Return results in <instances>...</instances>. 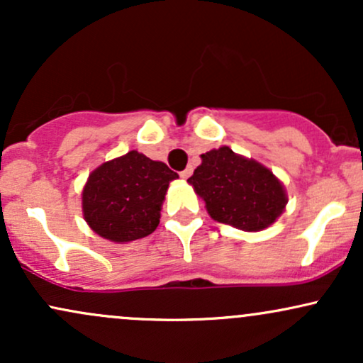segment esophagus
<instances>
[{
    "mask_svg": "<svg viewBox=\"0 0 363 363\" xmlns=\"http://www.w3.org/2000/svg\"><path fill=\"white\" fill-rule=\"evenodd\" d=\"M191 174H193V169L187 167V169H184V170H182V172H181V177H182V179H189Z\"/></svg>",
    "mask_w": 363,
    "mask_h": 363,
    "instance_id": "1",
    "label": "esophagus"
}]
</instances>
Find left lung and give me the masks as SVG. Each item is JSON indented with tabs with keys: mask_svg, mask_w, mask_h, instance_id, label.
Returning <instances> with one entry per match:
<instances>
[{
	"mask_svg": "<svg viewBox=\"0 0 363 363\" xmlns=\"http://www.w3.org/2000/svg\"><path fill=\"white\" fill-rule=\"evenodd\" d=\"M215 222L244 232L268 228L285 211V186L266 165L232 152L213 148L201 155V165L187 179Z\"/></svg>",
	"mask_w": 363,
	"mask_h": 363,
	"instance_id": "1",
	"label": "left lung"
}]
</instances>
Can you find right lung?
Returning a JSON list of instances; mask_svg holds the SVG:
<instances>
[{
  "label": "right lung",
  "instance_id": "obj_1",
  "mask_svg": "<svg viewBox=\"0 0 363 363\" xmlns=\"http://www.w3.org/2000/svg\"><path fill=\"white\" fill-rule=\"evenodd\" d=\"M179 176L164 162L131 150L90 172L82 191L83 218L102 239L131 242L152 234L169 184Z\"/></svg>",
  "mask_w": 363,
  "mask_h": 363
}]
</instances>
